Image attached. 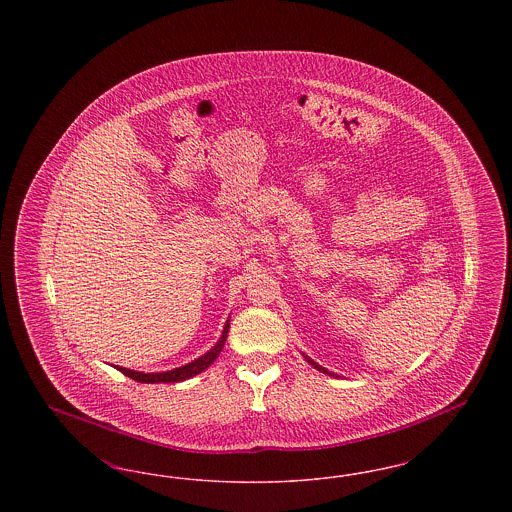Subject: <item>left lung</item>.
Instances as JSON below:
<instances>
[{"label":"left lung","instance_id":"obj_1","mask_svg":"<svg viewBox=\"0 0 512 512\" xmlns=\"http://www.w3.org/2000/svg\"><path fill=\"white\" fill-rule=\"evenodd\" d=\"M303 357H305V359H307V363H309V365L315 366V368H317V370H320V372H324V374H328V376H334V378H338V374H334V372H330V370H326V368H324V366L318 365V363H315V361H313V359H311V357H307V355H303Z\"/></svg>","mask_w":512,"mask_h":512}]
</instances>
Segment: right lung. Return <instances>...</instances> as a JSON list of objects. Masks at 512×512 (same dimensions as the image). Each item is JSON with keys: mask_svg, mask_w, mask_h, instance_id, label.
Masks as SVG:
<instances>
[{"mask_svg": "<svg viewBox=\"0 0 512 512\" xmlns=\"http://www.w3.org/2000/svg\"><path fill=\"white\" fill-rule=\"evenodd\" d=\"M228 328H230V320H226L224 324V330H222V336L219 341L215 343V347H211L205 355H201L199 359H195L188 365L178 366V368H172L167 372H136V370H130V368H122L117 366V370H121L124 376L136 380V382H142V384H174V382H182V380H188V378H194L195 374L203 372L205 368L213 365L219 357L222 347H224V341L228 336Z\"/></svg>", "mask_w": 512, "mask_h": 512, "instance_id": "1", "label": "right lung"}]
</instances>
